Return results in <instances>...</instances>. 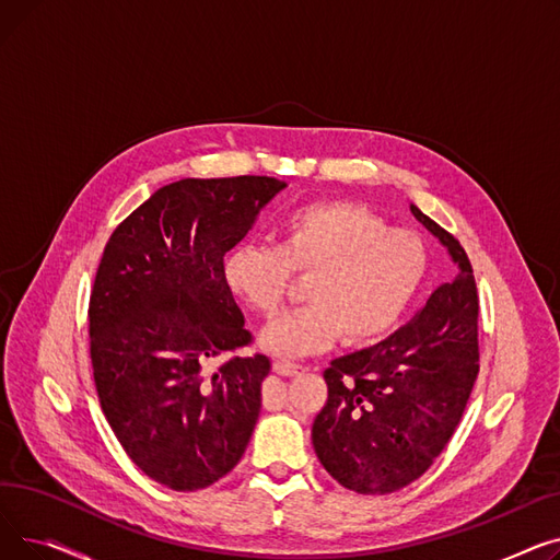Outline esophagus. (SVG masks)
<instances>
[{"mask_svg": "<svg viewBox=\"0 0 560 560\" xmlns=\"http://www.w3.org/2000/svg\"><path fill=\"white\" fill-rule=\"evenodd\" d=\"M275 372L281 374V376H300L306 372L304 365H298V363H285V361H279L275 363Z\"/></svg>", "mask_w": 560, "mask_h": 560, "instance_id": "1", "label": "esophagus"}]
</instances>
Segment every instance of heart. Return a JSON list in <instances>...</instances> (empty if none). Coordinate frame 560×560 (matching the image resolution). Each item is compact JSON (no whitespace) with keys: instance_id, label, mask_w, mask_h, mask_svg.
<instances>
[{"instance_id":"b5f03b06","label":"heart","mask_w":560,"mask_h":560,"mask_svg":"<svg viewBox=\"0 0 560 560\" xmlns=\"http://www.w3.org/2000/svg\"><path fill=\"white\" fill-rule=\"evenodd\" d=\"M292 272L311 275L308 304L258 334V345L279 359L317 354L340 336L351 347L388 336L424 281L427 249L416 233L386 226L368 206L327 199L290 211L277 247L243 243L222 262L231 295L265 317L281 308Z\"/></svg>"}]
</instances>
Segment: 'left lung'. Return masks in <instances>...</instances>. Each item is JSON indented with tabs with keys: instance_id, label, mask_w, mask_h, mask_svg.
Masks as SVG:
<instances>
[{
	"instance_id": "8db88e82",
	"label": "left lung",
	"mask_w": 560,
	"mask_h": 560,
	"mask_svg": "<svg viewBox=\"0 0 560 560\" xmlns=\"http://www.w3.org/2000/svg\"><path fill=\"white\" fill-rule=\"evenodd\" d=\"M456 275L393 336L325 370L329 397L313 422L327 472L361 494H388L422 477L458 427L479 374V298L460 243L424 215Z\"/></svg>"
}]
</instances>
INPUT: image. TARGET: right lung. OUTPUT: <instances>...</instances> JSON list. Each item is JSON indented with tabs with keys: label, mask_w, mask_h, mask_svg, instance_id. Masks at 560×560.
Returning <instances> with one entry per match:
<instances>
[{
	"label": "right lung",
	"mask_w": 560,
	"mask_h": 560,
	"mask_svg": "<svg viewBox=\"0 0 560 560\" xmlns=\"http://www.w3.org/2000/svg\"><path fill=\"white\" fill-rule=\"evenodd\" d=\"M288 184L182 179L108 238L91 292V361L104 416L156 483L188 492L229 475L260 413L268 357H231L252 334L224 285V254Z\"/></svg>",
	"instance_id": "1"
}]
</instances>
